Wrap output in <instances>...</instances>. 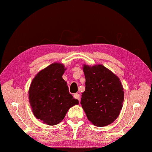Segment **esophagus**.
Instances as JSON below:
<instances>
[{"mask_svg":"<svg viewBox=\"0 0 152 152\" xmlns=\"http://www.w3.org/2000/svg\"><path fill=\"white\" fill-rule=\"evenodd\" d=\"M80 94H78V93H76V94H74V98L75 99H77L78 100V101H80Z\"/></svg>","mask_w":152,"mask_h":152,"instance_id":"obj_1","label":"esophagus"}]
</instances>
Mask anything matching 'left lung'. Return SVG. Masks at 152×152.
<instances>
[{
  "instance_id": "obj_1",
  "label": "left lung",
  "mask_w": 152,
  "mask_h": 152,
  "mask_svg": "<svg viewBox=\"0 0 152 152\" xmlns=\"http://www.w3.org/2000/svg\"><path fill=\"white\" fill-rule=\"evenodd\" d=\"M85 91L80 104L90 121L97 127L112 123L123 107L124 91L119 78L102 65H84Z\"/></svg>"
}]
</instances>
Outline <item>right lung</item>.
I'll return each instance as SVG.
<instances>
[{
	"mask_svg": "<svg viewBox=\"0 0 152 152\" xmlns=\"http://www.w3.org/2000/svg\"><path fill=\"white\" fill-rule=\"evenodd\" d=\"M65 70L61 64H51L35 76L30 85L29 99L33 114L49 125L60 123L68 109L78 104L62 78Z\"/></svg>",
	"mask_w": 152,
	"mask_h": 152,
	"instance_id": "1",
	"label": "right lung"
}]
</instances>
